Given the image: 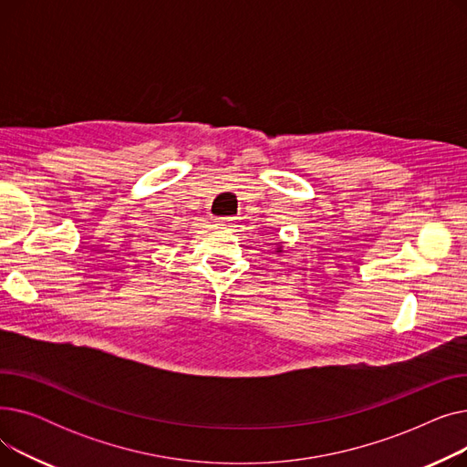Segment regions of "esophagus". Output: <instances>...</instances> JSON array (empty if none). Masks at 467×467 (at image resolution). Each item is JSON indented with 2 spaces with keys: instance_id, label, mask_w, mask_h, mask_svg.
Masks as SVG:
<instances>
[{
  "instance_id": "1",
  "label": "esophagus",
  "mask_w": 467,
  "mask_h": 467,
  "mask_svg": "<svg viewBox=\"0 0 467 467\" xmlns=\"http://www.w3.org/2000/svg\"><path fill=\"white\" fill-rule=\"evenodd\" d=\"M215 223H217V225H221V227L229 229V227H233V217H217V219H215Z\"/></svg>"
}]
</instances>
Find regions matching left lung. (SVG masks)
<instances>
[{
	"mask_svg": "<svg viewBox=\"0 0 467 467\" xmlns=\"http://www.w3.org/2000/svg\"><path fill=\"white\" fill-rule=\"evenodd\" d=\"M278 252H282V248H278Z\"/></svg>",
	"mask_w": 467,
	"mask_h": 467,
	"instance_id": "1",
	"label": "left lung"
}]
</instances>
